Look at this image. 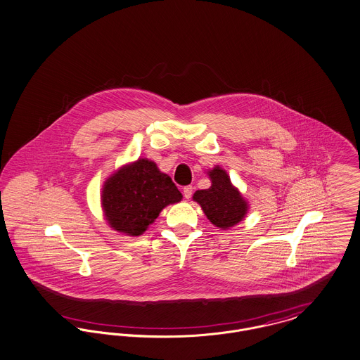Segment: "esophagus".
<instances>
[{
    "instance_id": "34e87169",
    "label": "esophagus",
    "mask_w": 360,
    "mask_h": 360,
    "mask_svg": "<svg viewBox=\"0 0 360 360\" xmlns=\"http://www.w3.org/2000/svg\"><path fill=\"white\" fill-rule=\"evenodd\" d=\"M183 192H184V198L190 199L192 196V192H193V187L192 186H187V187L183 188Z\"/></svg>"
}]
</instances>
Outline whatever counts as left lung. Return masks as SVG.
Segmentation results:
<instances>
[{"instance_id":"left-lung-1","label":"left lung","mask_w":360,"mask_h":360,"mask_svg":"<svg viewBox=\"0 0 360 360\" xmlns=\"http://www.w3.org/2000/svg\"><path fill=\"white\" fill-rule=\"evenodd\" d=\"M212 186L207 190H198L192 199L202 207L207 219L219 229H229L243 221L250 209L238 187L231 181L225 169L216 165L207 170Z\"/></svg>"}]
</instances>
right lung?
I'll use <instances>...</instances> for the list:
<instances>
[{
  "mask_svg": "<svg viewBox=\"0 0 360 360\" xmlns=\"http://www.w3.org/2000/svg\"><path fill=\"white\" fill-rule=\"evenodd\" d=\"M183 199L167 173L147 158H138L103 183L101 206L108 225L122 235L141 236L160 213Z\"/></svg>",
  "mask_w": 360,
  "mask_h": 360,
  "instance_id": "add662e5",
  "label": "right lung"
}]
</instances>
